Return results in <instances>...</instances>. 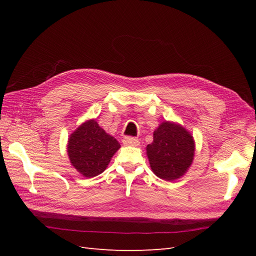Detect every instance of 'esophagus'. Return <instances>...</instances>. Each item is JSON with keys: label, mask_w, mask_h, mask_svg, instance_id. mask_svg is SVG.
I'll return each mask as SVG.
<instances>
[{"label": "esophagus", "mask_w": 256, "mask_h": 256, "mask_svg": "<svg viewBox=\"0 0 256 256\" xmlns=\"http://www.w3.org/2000/svg\"><path fill=\"white\" fill-rule=\"evenodd\" d=\"M122 144L126 146H138V144H140V142H138V140H136V138H134L126 136L122 138Z\"/></svg>", "instance_id": "obj_1"}]
</instances>
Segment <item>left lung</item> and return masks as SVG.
I'll return each mask as SVG.
<instances>
[{"label": "left lung", "mask_w": 256, "mask_h": 256, "mask_svg": "<svg viewBox=\"0 0 256 256\" xmlns=\"http://www.w3.org/2000/svg\"><path fill=\"white\" fill-rule=\"evenodd\" d=\"M196 154L190 131L175 122H162L154 131L152 143L146 146V156L154 174L174 182L188 172Z\"/></svg>", "instance_id": "left-lung-1"}]
</instances>
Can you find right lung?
I'll return each instance as SVG.
<instances>
[{
	"mask_svg": "<svg viewBox=\"0 0 256 256\" xmlns=\"http://www.w3.org/2000/svg\"><path fill=\"white\" fill-rule=\"evenodd\" d=\"M120 148L116 138L106 134L95 118L82 122L69 136L67 143L72 166L88 178L102 174Z\"/></svg>",
	"mask_w": 256,
	"mask_h": 256,
	"instance_id": "right-lung-1",
	"label": "right lung"
}]
</instances>
